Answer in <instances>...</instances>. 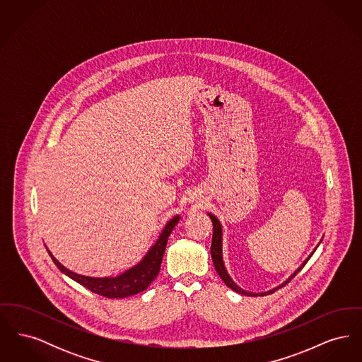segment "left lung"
I'll return each instance as SVG.
<instances>
[{"instance_id": "1", "label": "left lung", "mask_w": 362, "mask_h": 362, "mask_svg": "<svg viewBox=\"0 0 362 362\" xmlns=\"http://www.w3.org/2000/svg\"><path fill=\"white\" fill-rule=\"evenodd\" d=\"M209 217L211 218V223H213V239H211L210 254H211V259H213V264H214V267H216V272L218 273V276H221V279L224 281L225 285H226L228 288H230L232 291L240 293V294H245V296H258L257 293L245 292V291H243L241 288H239V286L232 281V278L229 276V274L226 273L224 262H223V230H221V225H220V221H218L213 214H209ZM313 252H315V251H313ZM313 252H312V254H313ZM312 254H310V258L312 257ZM310 258L307 259V260L293 273L292 276L288 278V281H285L281 286H278V288L270 291V292L259 293V296H266V294L274 293V291H276V289H279V288H282L284 285H286L288 282H291L293 278H294V276L305 266V263L310 260Z\"/></svg>"}]
</instances>
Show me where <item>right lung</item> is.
Here are the masks:
<instances>
[{
  "label": "right lung",
  "mask_w": 362,
  "mask_h": 362,
  "mask_svg": "<svg viewBox=\"0 0 362 362\" xmlns=\"http://www.w3.org/2000/svg\"><path fill=\"white\" fill-rule=\"evenodd\" d=\"M179 223V216L173 217V220L165 225L163 229L160 238L156 241L155 245L149 250V252L145 255V258L141 260V263L134 266L133 269L127 270L122 276L115 278H92V276H80L64 267L57 259L52 257V262L57 264V267L66 276L78 282L80 285L86 286L90 292L100 294L108 298H123L129 297L139 292H144L151 282L155 279L161 266L163 255L165 252L168 236L171 235L175 225Z\"/></svg>",
  "instance_id": "right-lung-1"
}]
</instances>
